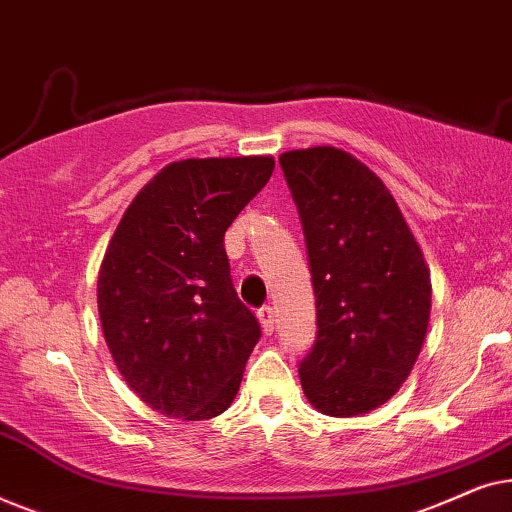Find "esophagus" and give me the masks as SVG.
I'll return each instance as SVG.
<instances>
[{"mask_svg":"<svg viewBox=\"0 0 512 512\" xmlns=\"http://www.w3.org/2000/svg\"><path fill=\"white\" fill-rule=\"evenodd\" d=\"M258 321H261V326H263V331L265 333H272L275 331V307H270V305H263L261 310H258Z\"/></svg>","mask_w":512,"mask_h":512,"instance_id":"esophagus-1","label":"esophagus"}]
</instances>
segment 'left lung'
<instances>
[{
  "label": "left lung",
  "mask_w": 512,
  "mask_h": 512,
  "mask_svg": "<svg viewBox=\"0 0 512 512\" xmlns=\"http://www.w3.org/2000/svg\"><path fill=\"white\" fill-rule=\"evenodd\" d=\"M303 223L317 342L300 363L307 401L328 417L380 408L408 380L431 314V272L394 195L335 146L279 156Z\"/></svg>",
  "instance_id": "1"
}]
</instances>
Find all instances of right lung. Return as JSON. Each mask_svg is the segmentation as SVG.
I'll use <instances>...</instances> for the list:
<instances>
[{
  "label": "right lung",
  "instance_id": "add662e5",
  "mask_svg": "<svg viewBox=\"0 0 512 512\" xmlns=\"http://www.w3.org/2000/svg\"><path fill=\"white\" fill-rule=\"evenodd\" d=\"M272 156L165 165L125 209L97 275L104 340L128 387L186 422L230 408L261 328L230 282L235 216L268 184Z\"/></svg>",
  "mask_w": 512,
  "mask_h": 512
}]
</instances>
